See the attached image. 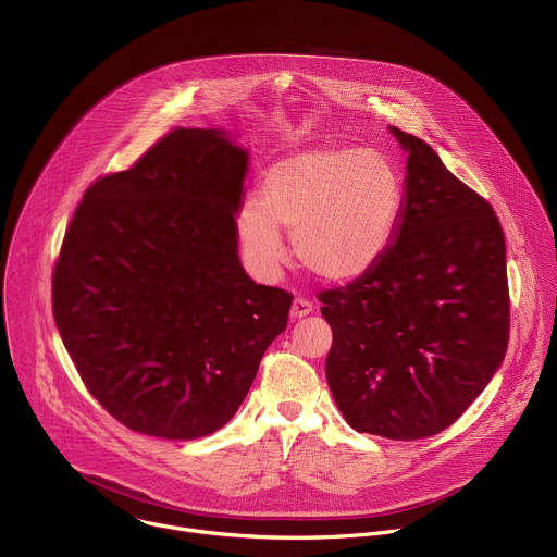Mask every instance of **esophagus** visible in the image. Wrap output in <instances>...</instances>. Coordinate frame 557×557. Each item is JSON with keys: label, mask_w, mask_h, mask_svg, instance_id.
I'll return each instance as SVG.
<instances>
[{"label": "esophagus", "mask_w": 557, "mask_h": 557, "mask_svg": "<svg viewBox=\"0 0 557 557\" xmlns=\"http://www.w3.org/2000/svg\"><path fill=\"white\" fill-rule=\"evenodd\" d=\"M311 311H313V305H311L309 300H305V298H296V300L292 302V318H294V320L305 318V315H309Z\"/></svg>", "instance_id": "1"}]
</instances>
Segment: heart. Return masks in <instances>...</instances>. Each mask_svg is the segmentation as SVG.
<instances>
[{
  "label": "heart",
  "instance_id": "obj_1",
  "mask_svg": "<svg viewBox=\"0 0 557 557\" xmlns=\"http://www.w3.org/2000/svg\"><path fill=\"white\" fill-rule=\"evenodd\" d=\"M405 187L394 161L376 148H313L272 163L261 200L237 209V235L255 272L274 276L287 259L281 228L294 233L298 261L318 278L348 283L389 250Z\"/></svg>",
  "mask_w": 557,
  "mask_h": 557
}]
</instances>
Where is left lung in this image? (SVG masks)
<instances>
[{"label":"left lung","mask_w":557,"mask_h":557,"mask_svg":"<svg viewBox=\"0 0 557 557\" xmlns=\"http://www.w3.org/2000/svg\"><path fill=\"white\" fill-rule=\"evenodd\" d=\"M389 133L407 154L396 237L368 274L318 298L333 331L326 381L346 422L420 440L450 426L505 359V237L429 144Z\"/></svg>","instance_id":"1"}]
</instances>
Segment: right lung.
<instances>
[{
  "mask_svg": "<svg viewBox=\"0 0 557 557\" xmlns=\"http://www.w3.org/2000/svg\"><path fill=\"white\" fill-rule=\"evenodd\" d=\"M250 152L224 128H178L96 181L54 270V320L87 389L122 424L165 440L222 429L292 294L239 259Z\"/></svg>",
  "mask_w": 557,
  "mask_h": 557,
  "instance_id": "right-lung-1",
  "label": "right lung"
}]
</instances>
